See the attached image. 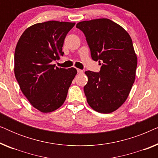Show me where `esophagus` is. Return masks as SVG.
<instances>
[{
	"instance_id": "esophagus-1",
	"label": "esophagus",
	"mask_w": 158,
	"mask_h": 158,
	"mask_svg": "<svg viewBox=\"0 0 158 158\" xmlns=\"http://www.w3.org/2000/svg\"><path fill=\"white\" fill-rule=\"evenodd\" d=\"M77 73H79V74H82V73H83V70H80V69H77Z\"/></svg>"
}]
</instances>
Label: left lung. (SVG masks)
<instances>
[{
	"mask_svg": "<svg viewBox=\"0 0 158 158\" xmlns=\"http://www.w3.org/2000/svg\"><path fill=\"white\" fill-rule=\"evenodd\" d=\"M76 27L85 34L92 59L101 64L99 73L85 72L88 103L99 113H111L126 101L135 83L137 57L132 40L124 28L109 19L81 21Z\"/></svg>",
	"mask_w": 158,
	"mask_h": 158,
	"instance_id": "8db88e82",
	"label": "left lung"
}]
</instances>
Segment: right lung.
I'll list each match as a JSON object with an SVG mask.
<instances>
[{"label":"right lung","instance_id":"obj_1","mask_svg":"<svg viewBox=\"0 0 158 158\" xmlns=\"http://www.w3.org/2000/svg\"><path fill=\"white\" fill-rule=\"evenodd\" d=\"M75 23L49 21L28 27L14 54V73L29 103L42 113L52 112L65 101L76 69L57 68L52 62L63 56L64 38Z\"/></svg>","mask_w":158,"mask_h":158}]
</instances>
